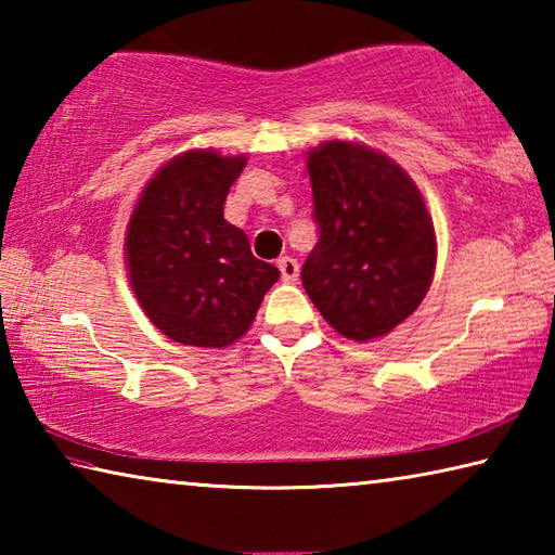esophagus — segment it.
<instances>
[{"instance_id": "1", "label": "esophagus", "mask_w": 555, "mask_h": 555, "mask_svg": "<svg viewBox=\"0 0 555 555\" xmlns=\"http://www.w3.org/2000/svg\"><path fill=\"white\" fill-rule=\"evenodd\" d=\"M279 271H281V279L286 281V284H294L298 279V261L291 259V257H281L279 259Z\"/></svg>"}]
</instances>
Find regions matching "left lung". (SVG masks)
<instances>
[{
    "instance_id": "8db88e82",
    "label": "left lung",
    "mask_w": 555,
    "mask_h": 555,
    "mask_svg": "<svg viewBox=\"0 0 555 555\" xmlns=\"http://www.w3.org/2000/svg\"><path fill=\"white\" fill-rule=\"evenodd\" d=\"M318 244L300 281L337 333L367 343L416 311L434 281L424 195L389 156L354 142L308 152Z\"/></svg>"
}]
</instances>
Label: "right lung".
<instances>
[{
	"mask_svg": "<svg viewBox=\"0 0 555 555\" xmlns=\"http://www.w3.org/2000/svg\"><path fill=\"white\" fill-rule=\"evenodd\" d=\"M247 158L185 152L146 183L127 228V269L158 331L193 347H228L249 331L281 276L257 259L224 198Z\"/></svg>",
	"mask_w": 555,
	"mask_h": 555,
	"instance_id": "1",
	"label": "right lung"
}]
</instances>
